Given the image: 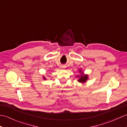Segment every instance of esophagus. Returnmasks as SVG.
Returning a JSON list of instances; mask_svg holds the SVG:
<instances>
[{
  "mask_svg": "<svg viewBox=\"0 0 127 127\" xmlns=\"http://www.w3.org/2000/svg\"><path fill=\"white\" fill-rule=\"evenodd\" d=\"M62 68H64V66H62Z\"/></svg>",
  "mask_w": 127,
  "mask_h": 127,
  "instance_id": "1",
  "label": "esophagus"
}]
</instances>
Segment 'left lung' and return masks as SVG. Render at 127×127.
<instances>
[{
	"mask_svg": "<svg viewBox=\"0 0 127 127\" xmlns=\"http://www.w3.org/2000/svg\"><path fill=\"white\" fill-rule=\"evenodd\" d=\"M88 79V76H82L81 77V78H80L79 80H78V82H81V83H84L85 82V81H87V80Z\"/></svg>",
	"mask_w": 127,
	"mask_h": 127,
	"instance_id": "left-lung-1",
	"label": "left lung"
}]
</instances>
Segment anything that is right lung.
Here are the masks:
<instances>
[{
	"mask_svg": "<svg viewBox=\"0 0 127 127\" xmlns=\"http://www.w3.org/2000/svg\"><path fill=\"white\" fill-rule=\"evenodd\" d=\"M44 79H45V78H44Z\"/></svg>",
	"mask_w": 127,
	"mask_h": 127,
	"instance_id": "obj_1",
	"label": "right lung"
}]
</instances>
